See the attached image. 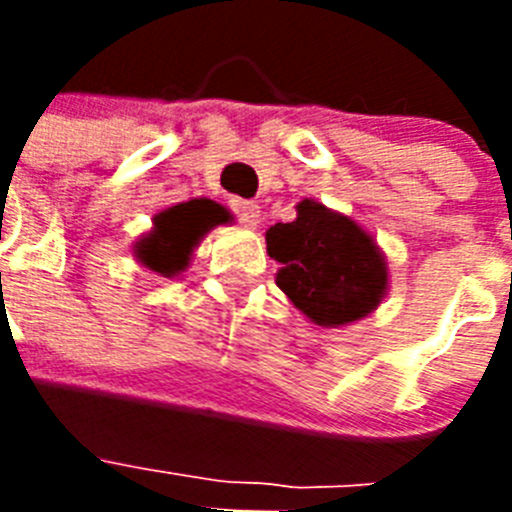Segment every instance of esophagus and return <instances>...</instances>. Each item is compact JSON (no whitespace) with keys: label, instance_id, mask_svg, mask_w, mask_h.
<instances>
[{"label":"esophagus","instance_id":"obj_1","mask_svg":"<svg viewBox=\"0 0 512 512\" xmlns=\"http://www.w3.org/2000/svg\"><path fill=\"white\" fill-rule=\"evenodd\" d=\"M230 207H233V212L238 215V220H241L243 225H248V228H256L261 220V207L259 202H251V200H230Z\"/></svg>","mask_w":512,"mask_h":512}]
</instances>
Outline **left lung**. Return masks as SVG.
<instances>
[{
	"instance_id": "left-lung-1",
	"label": "left lung",
	"mask_w": 512,
	"mask_h": 512,
	"mask_svg": "<svg viewBox=\"0 0 512 512\" xmlns=\"http://www.w3.org/2000/svg\"><path fill=\"white\" fill-rule=\"evenodd\" d=\"M266 251L282 264L277 287L320 328L366 318L390 289L387 259L372 235L315 200L297 202L292 223L266 230Z\"/></svg>"
}]
</instances>
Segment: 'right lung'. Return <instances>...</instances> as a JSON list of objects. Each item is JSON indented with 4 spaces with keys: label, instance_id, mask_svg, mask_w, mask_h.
I'll use <instances>...</instances> for the list:
<instances>
[{
    "label": "right lung",
    "instance_id": "1",
    "mask_svg": "<svg viewBox=\"0 0 512 512\" xmlns=\"http://www.w3.org/2000/svg\"><path fill=\"white\" fill-rule=\"evenodd\" d=\"M225 220L228 210L212 200H189L166 207L153 217V228L135 241V261L161 277H179L187 271L202 238Z\"/></svg>",
    "mask_w": 512,
    "mask_h": 512
}]
</instances>
